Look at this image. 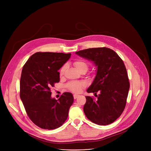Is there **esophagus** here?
<instances>
[{
  "mask_svg": "<svg viewBox=\"0 0 151 151\" xmlns=\"http://www.w3.org/2000/svg\"><path fill=\"white\" fill-rule=\"evenodd\" d=\"M79 96V95H78V94H74V95H73V97H74L75 99H76Z\"/></svg>",
  "mask_w": 151,
  "mask_h": 151,
  "instance_id": "esophagus-1",
  "label": "esophagus"
}]
</instances>
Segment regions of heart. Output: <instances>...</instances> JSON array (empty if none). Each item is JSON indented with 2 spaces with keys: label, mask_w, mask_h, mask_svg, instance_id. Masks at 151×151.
<instances>
[{
  "label": "heart",
  "mask_w": 151,
  "mask_h": 151,
  "mask_svg": "<svg viewBox=\"0 0 151 151\" xmlns=\"http://www.w3.org/2000/svg\"><path fill=\"white\" fill-rule=\"evenodd\" d=\"M74 66L76 68V70L78 72L81 71H87L88 68V66L87 63L82 61V60H78L74 63ZM66 68V66H64L61 68L60 71V74L61 76H62L64 72V70H65ZM86 84L84 82L82 81H73L68 83V87L69 89L72 91V92L74 93H79L81 92L83 88L85 87Z\"/></svg>",
  "instance_id": "b5f03b06"
}]
</instances>
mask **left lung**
I'll return each mask as SVG.
<instances>
[{
    "label": "left lung",
    "mask_w": 151,
    "mask_h": 151,
    "mask_svg": "<svg viewBox=\"0 0 151 151\" xmlns=\"http://www.w3.org/2000/svg\"><path fill=\"white\" fill-rule=\"evenodd\" d=\"M97 67L95 78L87 92L94 93V100L86 96L83 112L94 124L113 123L122 114L126 104L130 83L124 63L112 50L106 47L88 48L75 52ZM97 92L99 93L97 96Z\"/></svg>",
    "instance_id": "1"
}]
</instances>
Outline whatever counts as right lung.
Returning a JSON list of instances; mask_svg holds the SVG:
<instances>
[{
    "mask_svg": "<svg viewBox=\"0 0 151 151\" xmlns=\"http://www.w3.org/2000/svg\"><path fill=\"white\" fill-rule=\"evenodd\" d=\"M71 54L36 52L27 61L20 79V98L32 121L39 127L54 130L68 117L73 103L72 93H64L56 100L51 88L60 81L58 70L70 58Z\"/></svg>",
    "mask_w": 151,
    "mask_h": 151,
    "instance_id": "right-lung-1",
    "label": "right lung"
}]
</instances>
